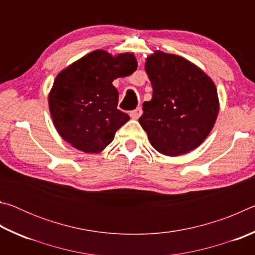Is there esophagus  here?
<instances>
[{"label": "esophagus", "mask_w": 255, "mask_h": 255, "mask_svg": "<svg viewBox=\"0 0 255 255\" xmlns=\"http://www.w3.org/2000/svg\"><path fill=\"white\" fill-rule=\"evenodd\" d=\"M141 114H143V111H141V108L138 107V108H136L135 110L130 111V114H129V116H130L132 119H138L141 116Z\"/></svg>", "instance_id": "34e87169"}]
</instances>
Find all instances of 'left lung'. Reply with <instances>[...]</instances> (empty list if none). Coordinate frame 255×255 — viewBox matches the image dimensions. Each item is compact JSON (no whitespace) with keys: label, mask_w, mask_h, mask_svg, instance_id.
<instances>
[{"label":"left lung","mask_w":255,"mask_h":255,"mask_svg":"<svg viewBox=\"0 0 255 255\" xmlns=\"http://www.w3.org/2000/svg\"><path fill=\"white\" fill-rule=\"evenodd\" d=\"M145 71L153 98L143 103L140 126L149 143L166 156L191 152L200 146L217 119L219 100L213 80L181 56L155 50Z\"/></svg>","instance_id":"obj_1"}]
</instances>
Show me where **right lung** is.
<instances>
[{"label": "right lung", "mask_w": 255, "mask_h": 255, "mask_svg": "<svg viewBox=\"0 0 255 255\" xmlns=\"http://www.w3.org/2000/svg\"><path fill=\"white\" fill-rule=\"evenodd\" d=\"M132 53L111 55L94 50L60 71L48 94L49 112L59 136L84 153H100L129 120L117 109L114 80L132 74Z\"/></svg>", "instance_id": "add662e5"}]
</instances>
